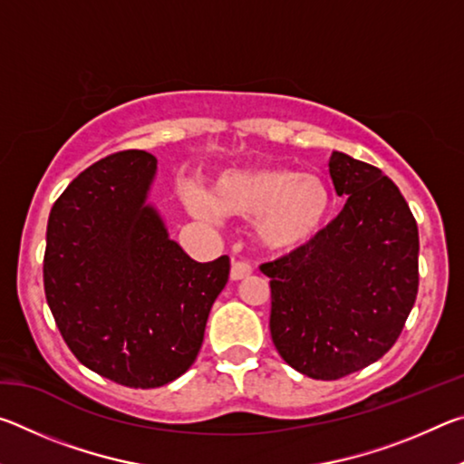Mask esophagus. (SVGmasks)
I'll return each mask as SVG.
<instances>
[{
    "instance_id": "1",
    "label": "esophagus",
    "mask_w": 464,
    "mask_h": 464,
    "mask_svg": "<svg viewBox=\"0 0 464 464\" xmlns=\"http://www.w3.org/2000/svg\"><path fill=\"white\" fill-rule=\"evenodd\" d=\"M254 272L247 262H233L231 264V280H243Z\"/></svg>"
}]
</instances>
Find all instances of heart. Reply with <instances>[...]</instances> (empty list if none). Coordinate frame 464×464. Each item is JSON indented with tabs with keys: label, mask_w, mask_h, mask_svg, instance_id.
Listing matches in <instances>:
<instances>
[{
	"label": "heart",
	"mask_w": 464,
	"mask_h": 464,
	"mask_svg": "<svg viewBox=\"0 0 464 464\" xmlns=\"http://www.w3.org/2000/svg\"><path fill=\"white\" fill-rule=\"evenodd\" d=\"M192 215L210 218L215 213L254 218L256 241L272 254H295L313 246L332 221L335 198L317 174L285 166L233 168L210 182L207 198L186 196Z\"/></svg>",
	"instance_id": "obj_1"
}]
</instances>
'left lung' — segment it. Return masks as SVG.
I'll use <instances>...</instances> for the list:
<instances>
[{
	"label": "left lung",
	"mask_w": 464,
	"mask_h": 464,
	"mask_svg": "<svg viewBox=\"0 0 464 464\" xmlns=\"http://www.w3.org/2000/svg\"><path fill=\"white\" fill-rule=\"evenodd\" d=\"M342 213L313 246L264 264L278 354L304 376L335 381L397 342L418 296V223L399 188L371 163L329 157Z\"/></svg>",
	"instance_id": "1"
}]
</instances>
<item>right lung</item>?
Here are the masks:
<instances>
[{"instance_id":"right-lung-1","label":"right lung","mask_w":464,"mask_h":464,"mask_svg":"<svg viewBox=\"0 0 464 464\" xmlns=\"http://www.w3.org/2000/svg\"><path fill=\"white\" fill-rule=\"evenodd\" d=\"M151 153L130 149L82 171L46 225L44 295L63 340L90 371L135 389L194 364L229 257L194 262L149 200Z\"/></svg>"}]
</instances>
